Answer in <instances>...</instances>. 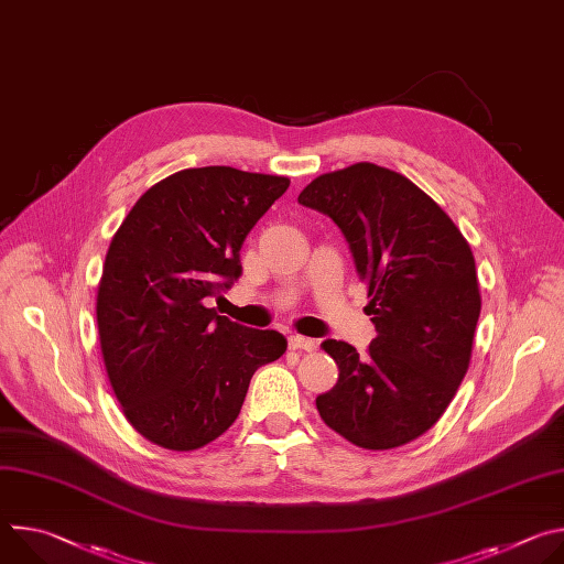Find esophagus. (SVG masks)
<instances>
[{"mask_svg": "<svg viewBox=\"0 0 564 564\" xmlns=\"http://www.w3.org/2000/svg\"><path fill=\"white\" fill-rule=\"evenodd\" d=\"M288 346L292 348V350H316V341L314 339H310V337H301V335H290L288 337Z\"/></svg>", "mask_w": 564, "mask_h": 564, "instance_id": "34e87169", "label": "esophagus"}]
</instances>
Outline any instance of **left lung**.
Returning <instances> with one entry per match:
<instances>
[{
    "label": "left lung",
    "mask_w": 564,
    "mask_h": 564,
    "mask_svg": "<svg viewBox=\"0 0 564 564\" xmlns=\"http://www.w3.org/2000/svg\"><path fill=\"white\" fill-rule=\"evenodd\" d=\"M299 203L341 229L377 330L366 357L346 341L321 344L339 379L316 411L355 446L409 444L435 426L468 370L481 307L473 252L431 196L372 163L314 178Z\"/></svg>",
    "instance_id": "1"
}]
</instances>
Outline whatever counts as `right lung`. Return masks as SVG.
Returning <instances> with one entry per match:
<instances>
[{
    "label": "right lung",
    "mask_w": 564,
    "mask_h": 564,
    "mask_svg": "<svg viewBox=\"0 0 564 564\" xmlns=\"http://www.w3.org/2000/svg\"><path fill=\"white\" fill-rule=\"evenodd\" d=\"M283 176L183 170L131 207L105 259L98 335L124 417L149 442L196 451L238 417L252 375L288 341L207 307L243 272L240 246L285 194Z\"/></svg>",
    "instance_id": "1"
}]
</instances>
